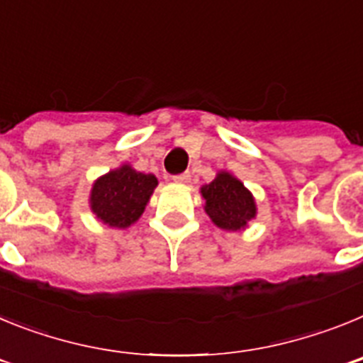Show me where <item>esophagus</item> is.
I'll return each instance as SVG.
<instances>
[{"label": "esophagus", "instance_id": "obj_1", "mask_svg": "<svg viewBox=\"0 0 363 363\" xmlns=\"http://www.w3.org/2000/svg\"><path fill=\"white\" fill-rule=\"evenodd\" d=\"M189 179H191V174H189V172H184V174L172 176V182H176V184H187Z\"/></svg>", "mask_w": 363, "mask_h": 363}]
</instances>
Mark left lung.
I'll return each instance as SVG.
<instances>
[{
	"instance_id": "left-lung-1",
	"label": "left lung",
	"mask_w": 363,
	"mask_h": 363,
	"mask_svg": "<svg viewBox=\"0 0 363 363\" xmlns=\"http://www.w3.org/2000/svg\"><path fill=\"white\" fill-rule=\"evenodd\" d=\"M205 213L223 230H242L256 216V201L230 172H218L211 184L201 187Z\"/></svg>"
}]
</instances>
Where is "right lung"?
I'll return each mask as SVG.
<instances>
[{
  "label": "right lung",
  "instance_id": "1",
  "mask_svg": "<svg viewBox=\"0 0 363 363\" xmlns=\"http://www.w3.org/2000/svg\"><path fill=\"white\" fill-rule=\"evenodd\" d=\"M158 179L154 174L134 171L130 165L98 178L91 191V209L108 227L127 229L138 221L149 203Z\"/></svg>",
  "mask_w": 363,
  "mask_h": 363
}]
</instances>
